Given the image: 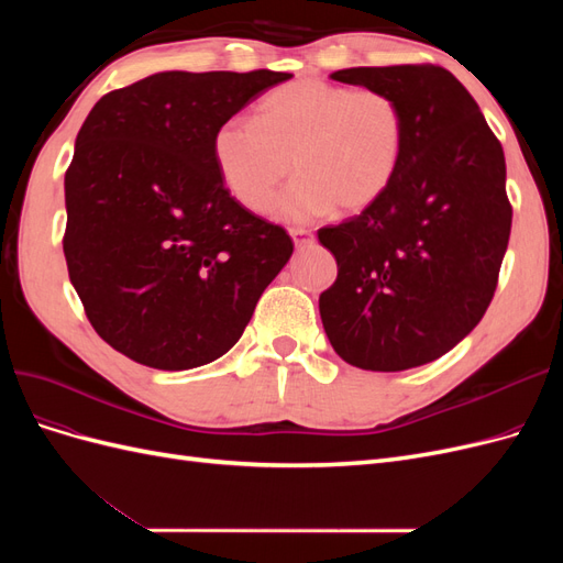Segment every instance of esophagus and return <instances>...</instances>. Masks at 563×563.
Instances as JSON below:
<instances>
[{
    "label": "esophagus",
    "mask_w": 563,
    "mask_h": 563,
    "mask_svg": "<svg viewBox=\"0 0 563 563\" xmlns=\"http://www.w3.org/2000/svg\"><path fill=\"white\" fill-rule=\"evenodd\" d=\"M291 240H294L296 249H302L305 244L312 242V232L310 230H302V228H294L291 230Z\"/></svg>",
    "instance_id": "obj_1"
}]
</instances>
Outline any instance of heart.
Segmentation results:
<instances>
[{"label":"heart","instance_id":"obj_1","mask_svg":"<svg viewBox=\"0 0 563 563\" xmlns=\"http://www.w3.org/2000/svg\"><path fill=\"white\" fill-rule=\"evenodd\" d=\"M406 119L378 89L352 91L323 79H296L261 98L249 119H228L211 139V157L228 195L251 213H267L288 172L298 174L277 201V218L310 223L362 213L395 180Z\"/></svg>","mask_w":563,"mask_h":563}]
</instances>
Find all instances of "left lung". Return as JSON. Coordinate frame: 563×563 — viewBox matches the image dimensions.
<instances>
[{
	"instance_id": "obj_1",
	"label": "left lung",
	"mask_w": 563,
	"mask_h": 563,
	"mask_svg": "<svg viewBox=\"0 0 563 563\" xmlns=\"http://www.w3.org/2000/svg\"><path fill=\"white\" fill-rule=\"evenodd\" d=\"M331 79L395 98L406 143L387 192L317 232L338 263L319 296L323 331L356 368L430 364L482 321L496 291L512 228L503 147L444 67H347Z\"/></svg>"
}]
</instances>
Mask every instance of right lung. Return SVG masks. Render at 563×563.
<instances>
[{
  "instance_id": "obj_1",
  "label": "right lung",
  "mask_w": 563,
  "mask_h": 563,
  "mask_svg": "<svg viewBox=\"0 0 563 563\" xmlns=\"http://www.w3.org/2000/svg\"><path fill=\"white\" fill-rule=\"evenodd\" d=\"M288 73L150 75L103 96L65 174L63 251L96 333L159 371L216 362L294 253L220 183L216 129Z\"/></svg>"
}]
</instances>
